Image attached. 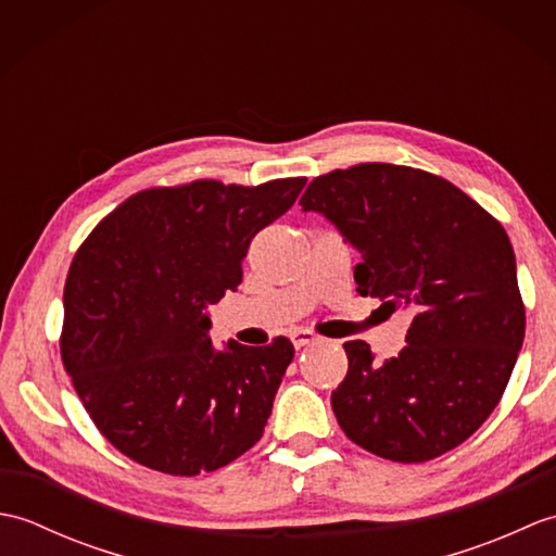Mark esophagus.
<instances>
[{
	"label": "esophagus",
	"mask_w": 556,
	"mask_h": 556,
	"mask_svg": "<svg viewBox=\"0 0 556 556\" xmlns=\"http://www.w3.org/2000/svg\"><path fill=\"white\" fill-rule=\"evenodd\" d=\"M291 341L296 349H303L308 344H315V341H320V337H317L313 329H296V332H291Z\"/></svg>",
	"instance_id": "obj_1"
}]
</instances>
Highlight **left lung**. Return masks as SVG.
Returning a JSON list of instances; mask_svg holds the SVG:
<instances>
[{
	"instance_id": "left-lung-1",
	"label": "left lung",
	"mask_w": 556,
	"mask_h": 556,
	"mask_svg": "<svg viewBox=\"0 0 556 556\" xmlns=\"http://www.w3.org/2000/svg\"><path fill=\"white\" fill-rule=\"evenodd\" d=\"M299 205L358 248L361 296L410 315L396 358L377 363L365 341L344 344L349 372L332 392L341 430L396 464L452 452L497 408L526 337L500 219L442 176L389 162L315 176Z\"/></svg>"
}]
</instances>
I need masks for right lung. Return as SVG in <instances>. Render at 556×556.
<instances>
[{
	"label": "right lung",
	"instance_id": "add662e5",
	"mask_svg": "<svg viewBox=\"0 0 556 556\" xmlns=\"http://www.w3.org/2000/svg\"><path fill=\"white\" fill-rule=\"evenodd\" d=\"M303 186L305 176L146 188L80 243L59 351L90 420L136 464L210 473L263 437L293 344L217 351L205 305L239 289L253 236Z\"/></svg>",
	"mask_w": 556,
	"mask_h": 556
}]
</instances>
